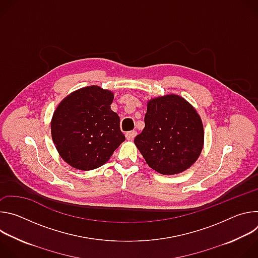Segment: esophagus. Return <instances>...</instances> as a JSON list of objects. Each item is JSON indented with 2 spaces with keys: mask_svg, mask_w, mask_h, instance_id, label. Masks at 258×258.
Here are the masks:
<instances>
[{
  "mask_svg": "<svg viewBox=\"0 0 258 258\" xmlns=\"http://www.w3.org/2000/svg\"><path fill=\"white\" fill-rule=\"evenodd\" d=\"M136 136H137V132H136V131L127 132V133L125 134V138H126V140H128V141H133Z\"/></svg>",
  "mask_w": 258,
  "mask_h": 258,
  "instance_id": "1",
  "label": "esophagus"
}]
</instances>
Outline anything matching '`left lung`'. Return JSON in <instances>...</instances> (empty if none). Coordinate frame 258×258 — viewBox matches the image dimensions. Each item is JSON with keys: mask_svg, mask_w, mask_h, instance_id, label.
<instances>
[{"mask_svg": "<svg viewBox=\"0 0 258 258\" xmlns=\"http://www.w3.org/2000/svg\"><path fill=\"white\" fill-rule=\"evenodd\" d=\"M203 141V124L196 110L181 97L166 95L149 101L145 127L135 144L152 169L175 174L198 159Z\"/></svg>", "mask_w": 258, "mask_h": 258, "instance_id": "obj_1", "label": "left lung"}]
</instances>
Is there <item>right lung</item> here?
<instances>
[{
  "instance_id": "obj_1",
  "label": "right lung",
  "mask_w": 258,
  "mask_h": 258,
  "mask_svg": "<svg viewBox=\"0 0 258 258\" xmlns=\"http://www.w3.org/2000/svg\"><path fill=\"white\" fill-rule=\"evenodd\" d=\"M112 101L111 92L92 86L72 93L57 107L52 139L72 167L91 170L103 165L125 140L120 118L110 108Z\"/></svg>"
}]
</instances>
